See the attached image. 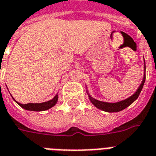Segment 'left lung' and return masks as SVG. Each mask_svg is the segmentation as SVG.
I'll list each match as a JSON object with an SVG mask.
<instances>
[{"instance_id": "left-lung-1", "label": "left lung", "mask_w": 156, "mask_h": 156, "mask_svg": "<svg viewBox=\"0 0 156 156\" xmlns=\"http://www.w3.org/2000/svg\"><path fill=\"white\" fill-rule=\"evenodd\" d=\"M144 70H145V73H144V77H143L141 83H140V85L138 87V89L136 91V93H134L133 95H131V97H129L128 98L118 101V102H114V103L113 102H107V101H98L97 99L93 98V97H91V95L88 93V91L87 90L89 100L97 108H98L100 110L107 112H121L123 109H125L127 107H129L131 103H133L134 101L136 100L137 98L139 97L140 93L141 90H142V87L144 86L145 81H146V62H145V59H144Z\"/></svg>"}]
</instances>
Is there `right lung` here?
I'll list each match as a JSON object with an SVG mask.
<instances>
[{
    "label": "right lung",
    "instance_id": "1",
    "mask_svg": "<svg viewBox=\"0 0 156 156\" xmlns=\"http://www.w3.org/2000/svg\"><path fill=\"white\" fill-rule=\"evenodd\" d=\"M14 99V98H13ZM58 99V94L55 96V98L51 100H49L48 101H44V102H41V103H27V104H21L18 101H16L15 99V101L18 105H20V107L28 111H34V112H42V111H46L51 108L57 103Z\"/></svg>",
    "mask_w": 156,
    "mask_h": 156
}]
</instances>
